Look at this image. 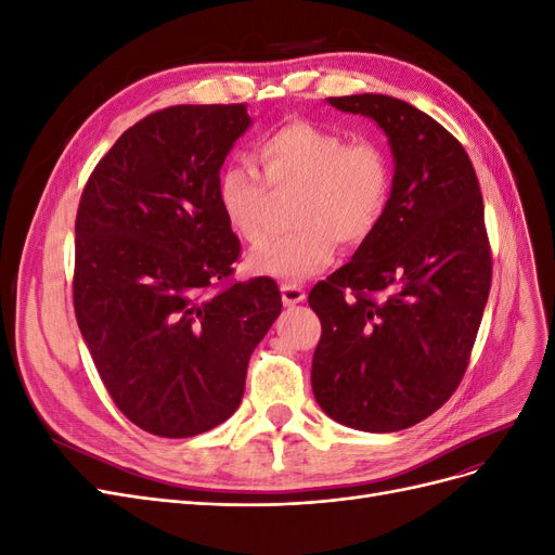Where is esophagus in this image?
<instances>
[{
  "label": "esophagus",
  "instance_id": "esophagus-1",
  "mask_svg": "<svg viewBox=\"0 0 555 555\" xmlns=\"http://www.w3.org/2000/svg\"><path fill=\"white\" fill-rule=\"evenodd\" d=\"M280 292H282V304L284 306H296V304H300V300L306 298V289L300 287V284H287V282H284L282 287H280Z\"/></svg>",
  "mask_w": 555,
  "mask_h": 555
}]
</instances>
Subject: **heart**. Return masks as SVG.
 I'll list each match as a JSON object with an SVG mask.
<instances>
[{"mask_svg":"<svg viewBox=\"0 0 555 555\" xmlns=\"http://www.w3.org/2000/svg\"><path fill=\"white\" fill-rule=\"evenodd\" d=\"M260 180L245 166L217 176V204L229 229L259 247L271 231L278 201L289 204L292 231L249 257V271L304 280L345 247L373 236L391 204L393 164L384 145L349 141L347 133L310 120H289L255 145Z\"/></svg>","mask_w":555,"mask_h":555,"instance_id":"1","label":"heart"}]
</instances>
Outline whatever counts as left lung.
<instances>
[{
  "instance_id": "obj_1",
  "label": "left lung",
  "mask_w": 555,
  "mask_h": 555,
  "mask_svg": "<svg viewBox=\"0 0 555 555\" xmlns=\"http://www.w3.org/2000/svg\"><path fill=\"white\" fill-rule=\"evenodd\" d=\"M328 104L373 117L396 173L377 231L310 292L312 391L338 424L393 433L440 410L465 375L493 275L483 201L465 147L430 115L386 94Z\"/></svg>"
}]
</instances>
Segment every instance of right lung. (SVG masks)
<instances>
[{
    "label": "right lung",
    "mask_w": 555,
    "mask_h": 555,
    "mask_svg": "<svg viewBox=\"0 0 555 555\" xmlns=\"http://www.w3.org/2000/svg\"><path fill=\"white\" fill-rule=\"evenodd\" d=\"M247 127V104L150 113L80 194L76 322L117 410L159 438L238 410L251 351L282 310L273 280H231L241 241L215 184Z\"/></svg>",
    "instance_id": "obj_1"
}]
</instances>
